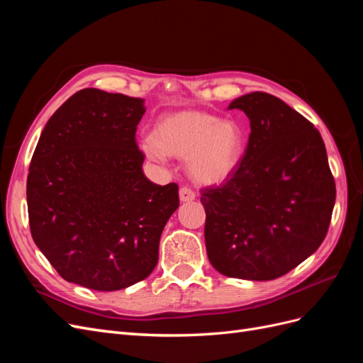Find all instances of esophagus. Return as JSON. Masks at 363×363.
Wrapping results in <instances>:
<instances>
[{
    "instance_id": "34e87169",
    "label": "esophagus",
    "mask_w": 363,
    "mask_h": 363,
    "mask_svg": "<svg viewBox=\"0 0 363 363\" xmlns=\"http://www.w3.org/2000/svg\"><path fill=\"white\" fill-rule=\"evenodd\" d=\"M179 195H180L182 201H192V200H195V196H196L195 192L191 188H188V186H183V188H180Z\"/></svg>"
}]
</instances>
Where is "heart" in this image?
I'll return each instance as SVG.
<instances>
[{"label":"heart","mask_w":363,"mask_h":363,"mask_svg":"<svg viewBox=\"0 0 363 363\" xmlns=\"http://www.w3.org/2000/svg\"><path fill=\"white\" fill-rule=\"evenodd\" d=\"M242 133L233 123H219L213 115L180 112L162 118L155 135L140 140V148L155 163L168 156L188 157L192 177L203 183H216L233 172L242 155Z\"/></svg>","instance_id":"1"}]
</instances>
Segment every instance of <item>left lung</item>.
I'll use <instances>...</instances> for the list:
<instances>
[{"instance_id": "obj_1", "label": "left lung", "mask_w": 363, "mask_h": 363, "mask_svg": "<svg viewBox=\"0 0 363 363\" xmlns=\"http://www.w3.org/2000/svg\"><path fill=\"white\" fill-rule=\"evenodd\" d=\"M228 108L245 112L251 133L233 172L201 189L207 256L227 277L274 280L323 244L335 179L320 131L280 98L251 92Z\"/></svg>"}]
</instances>
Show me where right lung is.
Segmentation results:
<instances>
[{"label":"right lung","instance_id":"add662e5","mask_svg":"<svg viewBox=\"0 0 363 363\" xmlns=\"http://www.w3.org/2000/svg\"><path fill=\"white\" fill-rule=\"evenodd\" d=\"M144 100L94 87L50 118L30 162V232L67 281L118 291L157 265L163 227L180 204L177 183L144 171L136 130Z\"/></svg>","mask_w":363,"mask_h":363}]
</instances>
